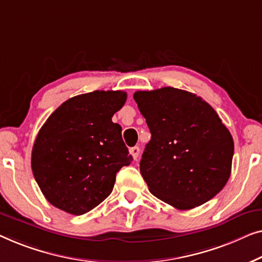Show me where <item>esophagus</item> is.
<instances>
[{
  "mask_svg": "<svg viewBox=\"0 0 262 262\" xmlns=\"http://www.w3.org/2000/svg\"><path fill=\"white\" fill-rule=\"evenodd\" d=\"M129 152H130V154L133 156V159L134 160H136L138 159V157H139V153H140V148L138 146H135V147H132V148L129 149Z\"/></svg>",
  "mask_w": 262,
  "mask_h": 262,
  "instance_id": "1",
  "label": "esophagus"
}]
</instances>
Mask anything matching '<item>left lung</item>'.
Returning <instances> with one entry per match:
<instances>
[{"label": "left lung", "mask_w": 262, "mask_h": 262, "mask_svg": "<svg viewBox=\"0 0 262 262\" xmlns=\"http://www.w3.org/2000/svg\"><path fill=\"white\" fill-rule=\"evenodd\" d=\"M133 97L152 134L140 161L150 193L179 210L215 197L230 177L234 141L212 106L171 86Z\"/></svg>", "instance_id": "1"}]
</instances>
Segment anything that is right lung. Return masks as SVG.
Instances as JSON below:
<instances>
[{
  "instance_id": "right-lung-1",
  "label": "right lung",
  "mask_w": 262,
  "mask_h": 262,
  "mask_svg": "<svg viewBox=\"0 0 262 262\" xmlns=\"http://www.w3.org/2000/svg\"><path fill=\"white\" fill-rule=\"evenodd\" d=\"M124 91L96 90L68 99L51 114L32 149V171L43 196L79 216L112 193L116 173L133 158L112 117Z\"/></svg>"
}]
</instances>
